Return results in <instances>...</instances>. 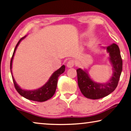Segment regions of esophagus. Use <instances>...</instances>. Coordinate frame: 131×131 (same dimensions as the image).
Instances as JSON below:
<instances>
[{"instance_id": "esophagus-1", "label": "esophagus", "mask_w": 131, "mask_h": 131, "mask_svg": "<svg viewBox=\"0 0 131 131\" xmlns=\"http://www.w3.org/2000/svg\"><path fill=\"white\" fill-rule=\"evenodd\" d=\"M74 65V62L73 60H69V61L68 62L67 64H66L67 67L69 68H71L72 67H73Z\"/></svg>"}]
</instances>
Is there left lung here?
<instances>
[{
    "instance_id": "obj_1",
    "label": "left lung",
    "mask_w": 131,
    "mask_h": 131,
    "mask_svg": "<svg viewBox=\"0 0 131 131\" xmlns=\"http://www.w3.org/2000/svg\"><path fill=\"white\" fill-rule=\"evenodd\" d=\"M108 60L112 66L113 74L110 79L105 83H99L90 78L88 70L79 68L77 69L78 86L81 92L87 98L99 99L104 97L114 92L117 88L122 70V61L119 48L115 43H112L107 47Z\"/></svg>"
}]
</instances>
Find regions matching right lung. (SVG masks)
Masks as SVG:
<instances>
[{
	"label": "right lung",
	"instance_id": "add662e5",
	"mask_svg": "<svg viewBox=\"0 0 131 131\" xmlns=\"http://www.w3.org/2000/svg\"><path fill=\"white\" fill-rule=\"evenodd\" d=\"M26 37V36L23 37L22 38L20 39L18 41L17 44L16 45L14 49L13 56H12L11 61H10V71H11L12 78H13V83L14 84V87L17 91L18 93L21 95L30 100H32L35 101H38V102H43L50 99L54 95L56 89L57 87V83H58V78L61 74H62L65 72V66L63 65L59 69L55 71L52 74L50 78H49L48 80L42 86L40 87L38 89H34V90H25V89H22L20 86H18V84L16 83L15 79H14L13 73H12V63H13V60L14 58V54H15L16 51L17 49L18 45L20 44L23 39H24Z\"/></svg>",
	"mask_w": 131,
	"mask_h": 131
}]
</instances>
